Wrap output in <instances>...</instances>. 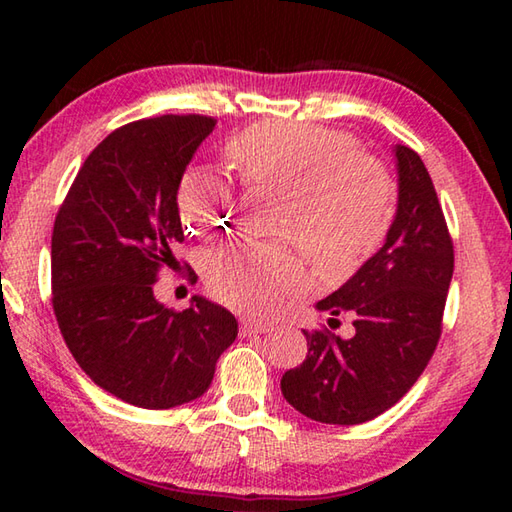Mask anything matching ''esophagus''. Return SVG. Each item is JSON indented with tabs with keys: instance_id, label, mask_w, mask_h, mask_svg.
<instances>
[{
	"instance_id": "obj_1",
	"label": "esophagus",
	"mask_w": 512,
	"mask_h": 512,
	"mask_svg": "<svg viewBox=\"0 0 512 512\" xmlns=\"http://www.w3.org/2000/svg\"><path fill=\"white\" fill-rule=\"evenodd\" d=\"M241 334L244 336H250V334H264L268 329V323H264V320H253V318H246L241 320Z\"/></svg>"
}]
</instances>
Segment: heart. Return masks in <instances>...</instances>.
<instances>
[{"label":"heart","instance_id":"heart-1","mask_svg":"<svg viewBox=\"0 0 512 512\" xmlns=\"http://www.w3.org/2000/svg\"><path fill=\"white\" fill-rule=\"evenodd\" d=\"M225 162L241 183L282 194L273 232L291 239L325 280L341 282L375 253L395 212L391 173L354 137L309 121L264 119L232 135ZM180 221L198 237L223 230L235 192L212 169L192 167L176 192ZM216 300L268 314L305 282L287 244H232L205 259Z\"/></svg>","mask_w":512,"mask_h":512}]
</instances>
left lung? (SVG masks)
<instances>
[{"mask_svg": "<svg viewBox=\"0 0 512 512\" xmlns=\"http://www.w3.org/2000/svg\"><path fill=\"white\" fill-rule=\"evenodd\" d=\"M397 212L384 246L316 309L354 314V336L307 332V359L282 375L284 400L325 424L391 409L427 368L443 332L454 244L420 155L395 146Z\"/></svg>", "mask_w": 512, "mask_h": 512, "instance_id": "left-lung-1", "label": "left lung"}]
</instances>
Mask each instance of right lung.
Returning a JSON list of instances; mask_svg holds the SVG:
<instances>
[{
  "instance_id": "add662e5",
  "label": "right lung",
  "mask_w": 512,
  "mask_h": 512,
  "mask_svg": "<svg viewBox=\"0 0 512 512\" xmlns=\"http://www.w3.org/2000/svg\"><path fill=\"white\" fill-rule=\"evenodd\" d=\"M216 119L162 115L112 131L76 173L51 235L60 334L94 384L142 409L192 402L237 339V320L203 296L173 311L153 296L183 244L178 183Z\"/></svg>"
}]
</instances>
